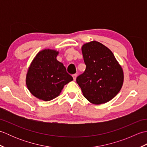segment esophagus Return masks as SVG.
Instances as JSON below:
<instances>
[{
  "label": "esophagus",
  "mask_w": 147,
  "mask_h": 147,
  "mask_svg": "<svg viewBox=\"0 0 147 147\" xmlns=\"http://www.w3.org/2000/svg\"><path fill=\"white\" fill-rule=\"evenodd\" d=\"M73 80L74 81H76V78H77V74H73Z\"/></svg>",
  "instance_id": "34e87169"
}]
</instances>
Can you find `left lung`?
Masks as SVG:
<instances>
[{
	"mask_svg": "<svg viewBox=\"0 0 147 147\" xmlns=\"http://www.w3.org/2000/svg\"><path fill=\"white\" fill-rule=\"evenodd\" d=\"M85 72L76 82L83 96L93 104H105L119 92L124 82L121 65L107 47L96 41L86 43L82 47Z\"/></svg>",
	"mask_w": 147,
	"mask_h": 147,
	"instance_id": "obj_1",
	"label": "left lung"
}]
</instances>
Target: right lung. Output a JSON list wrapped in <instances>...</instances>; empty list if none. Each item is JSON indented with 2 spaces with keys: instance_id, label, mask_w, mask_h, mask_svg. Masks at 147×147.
I'll return each instance as SVG.
<instances>
[{
  "instance_id": "right-lung-1",
  "label": "right lung",
  "mask_w": 147,
  "mask_h": 147,
  "mask_svg": "<svg viewBox=\"0 0 147 147\" xmlns=\"http://www.w3.org/2000/svg\"><path fill=\"white\" fill-rule=\"evenodd\" d=\"M59 51L44 49L33 59L28 69L26 84L35 97L50 101L60 95L65 85L73 80L63 64L57 60Z\"/></svg>"
}]
</instances>
